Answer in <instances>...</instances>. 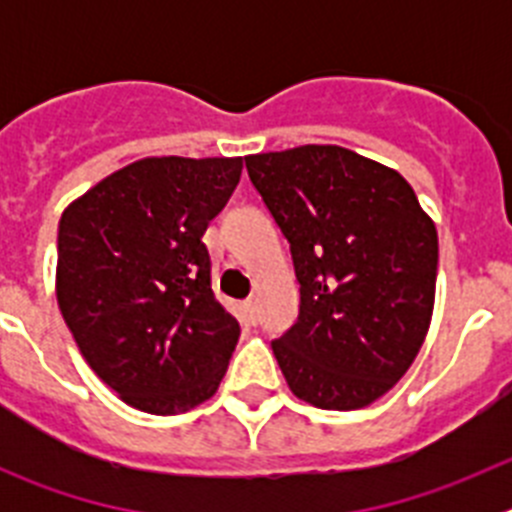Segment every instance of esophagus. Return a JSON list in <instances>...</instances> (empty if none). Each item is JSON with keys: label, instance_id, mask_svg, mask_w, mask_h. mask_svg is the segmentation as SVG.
<instances>
[{"label": "esophagus", "instance_id": "obj_1", "mask_svg": "<svg viewBox=\"0 0 512 512\" xmlns=\"http://www.w3.org/2000/svg\"><path fill=\"white\" fill-rule=\"evenodd\" d=\"M243 310L248 312V318L256 320V297H248V300L243 302Z\"/></svg>", "mask_w": 512, "mask_h": 512}]
</instances>
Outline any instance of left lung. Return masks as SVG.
I'll return each instance as SVG.
<instances>
[{
    "instance_id": "1",
    "label": "left lung",
    "mask_w": 512,
    "mask_h": 512,
    "mask_svg": "<svg viewBox=\"0 0 512 512\" xmlns=\"http://www.w3.org/2000/svg\"><path fill=\"white\" fill-rule=\"evenodd\" d=\"M289 243L297 323L271 348L289 390L323 410L390 392L428 333L438 233L397 171L341 146L246 156Z\"/></svg>"
}]
</instances>
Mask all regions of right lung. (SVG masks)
I'll return each instance as SVG.
<instances>
[{
    "label": "right lung",
    "mask_w": 512,
    "mask_h": 512,
    "mask_svg": "<svg viewBox=\"0 0 512 512\" xmlns=\"http://www.w3.org/2000/svg\"><path fill=\"white\" fill-rule=\"evenodd\" d=\"M243 158H143L89 189L58 223L61 315L97 377L153 415L215 395L241 336L212 292L202 235Z\"/></svg>",
    "instance_id": "right-lung-1"
}]
</instances>
